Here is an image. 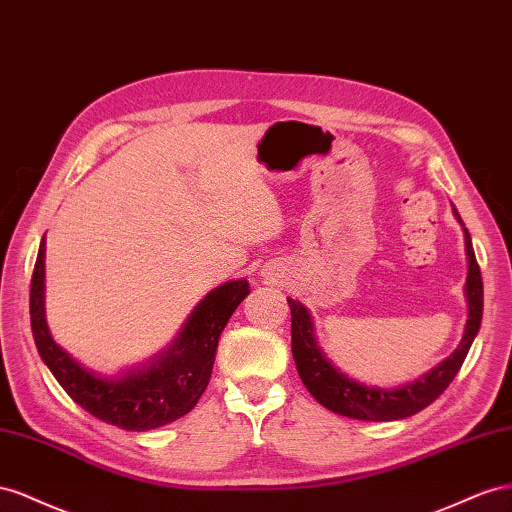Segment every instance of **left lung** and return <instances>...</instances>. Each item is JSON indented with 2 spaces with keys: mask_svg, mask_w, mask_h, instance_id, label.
<instances>
[{
  "mask_svg": "<svg viewBox=\"0 0 512 512\" xmlns=\"http://www.w3.org/2000/svg\"><path fill=\"white\" fill-rule=\"evenodd\" d=\"M452 214H455L459 225L463 227L467 255L465 330L455 352L444 358L429 373L414 379V382L397 388H382L369 386L345 375L339 367H334L332 360L324 354V349L317 345L311 311L300 300L287 298L291 311V354H294L298 375L306 390L326 410L356 420H401L425 410L427 405L440 397L459 373L467 352H470L472 341L480 330V319H483V279H480V268L476 264L470 231L465 229L455 206H452Z\"/></svg>",
  "mask_w": 512,
  "mask_h": 512,
  "instance_id": "1",
  "label": "left lung"
}]
</instances>
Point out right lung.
I'll return each mask as SVG.
<instances>
[{"label":"right lung","mask_w":512,"mask_h":512,"mask_svg":"<svg viewBox=\"0 0 512 512\" xmlns=\"http://www.w3.org/2000/svg\"><path fill=\"white\" fill-rule=\"evenodd\" d=\"M45 236L29 291L32 332L42 362L68 397L98 420L124 431H150L186 416L208 388L218 339L238 304L251 294L246 279L214 287L165 349L118 375L87 369L53 339L45 313Z\"/></svg>","instance_id":"add662e5"}]
</instances>
